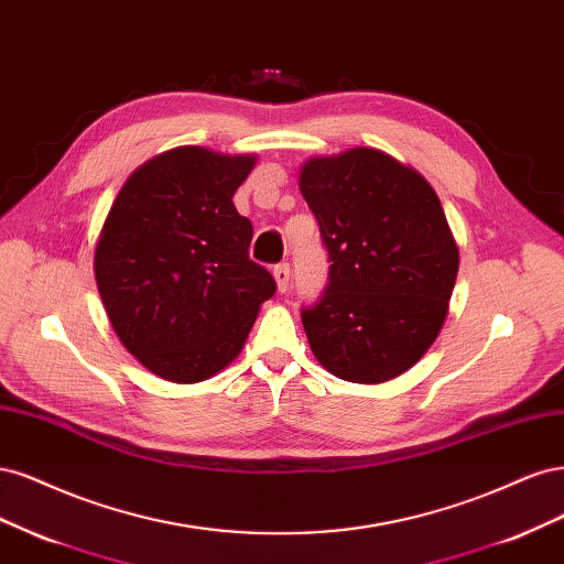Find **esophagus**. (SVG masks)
<instances>
[{
    "label": "esophagus",
    "mask_w": 564,
    "mask_h": 564,
    "mask_svg": "<svg viewBox=\"0 0 564 564\" xmlns=\"http://www.w3.org/2000/svg\"><path fill=\"white\" fill-rule=\"evenodd\" d=\"M274 279H276V285L281 293H285L288 290V283H290V264L288 262H281L274 267Z\"/></svg>",
    "instance_id": "34e87169"
}]
</instances>
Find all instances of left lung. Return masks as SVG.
Masks as SVG:
<instances>
[{"mask_svg": "<svg viewBox=\"0 0 564 564\" xmlns=\"http://www.w3.org/2000/svg\"><path fill=\"white\" fill-rule=\"evenodd\" d=\"M300 192L330 256L325 295L302 308L308 347L344 381L403 375L441 335L459 271L438 194L372 148L304 161Z\"/></svg>", "mask_w": 564, "mask_h": 564, "instance_id": "1", "label": "left lung"}]
</instances>
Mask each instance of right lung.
I'll list each match as a JSON object with an SVG mask.
<instances>
[{"label": "right lung", "mask_w": 564, "mask_h": 564, "mask_svg": "<svg viewBox=\"0 0 564 564\" xmlns=\"http://www.w3.org/2000/svg\"><path fill=\"white\" fill-rule=\"evenodd\" d=\"M256 161L196 144L156 154L105 217L94 256L102 306L126 351L161 379L196 384L225 370L274 295L231 202Z\"/></svg>", "instance_id": "add662e5"}]
</instances>
